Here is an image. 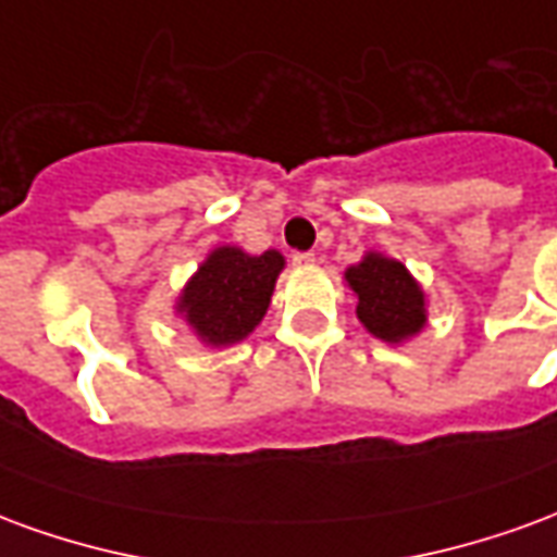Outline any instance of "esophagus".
<instances>
[{"mask_svg": "<svg viewBox=\"0 0 557 557\" xmlns=\"http://www.w3.org/2000/svg\"><path fill=\"white\" fill-rule=\"evenodd\" d=\"M292 262H295L298 268L315 265V253H295V256H292Z\"/></svg>", "mask_w": 557, "mask_h": 557, "instance_id": "1", "label": "esophagus"}]
</instances>
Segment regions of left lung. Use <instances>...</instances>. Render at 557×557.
<instances>
[{
  "label": "left lung",
  "instance_id": "left-lung-1",
  "mask_svg": "<svg viewBox=\"0 0 557 557\" xmlns=\"http://www.w3.org/2000/svg\"><path fill=\"white\" fill-rule=\"evenodd\" d=\"M343 277L358 298L355 313L375 339L399 346L426 327V292L394 256L367 250Z\"/></svg>",
  "mask_w": 557,
  "mask_h": 557
}]
</instances>
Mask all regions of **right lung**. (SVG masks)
Here are the masks:
<instances>
[{
  "instance_id": "obj_1",
  "label": "right lung",
  "mask_w": 557,
  "mask_h": 557,
  "mask_svg": "<svg viewBox=\"0 0 557 557\" xmlns=\"http://www.w3.org/2000/svg\"><path fill=\"white\" fill-rule=\"evenodd\" d=\"M283 268L280 250L253 256L238 244H220L178 292L175 315L208 349L235 346L265 319Z\"/></svg>"
}]
</instances>
